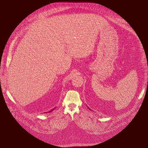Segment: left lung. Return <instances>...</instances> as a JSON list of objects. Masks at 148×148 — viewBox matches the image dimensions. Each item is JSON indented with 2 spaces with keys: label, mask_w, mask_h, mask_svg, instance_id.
I'll return each mask as SVG.
<instances>
[{
  "label": "left lung",
  "mask_w": 148,
  "mask_h": 148,
  "mask_svg": "<svg viewBox=\"0 0 148 148\" xmlns=\"http://www.w3.org/2000/svg\"><path fill=\"white\" fill-rule=\"evenodd\" d=\"M88 108H89V110H90V108H89V107H88Z\"/></svg>",
  "instance_id": "obj_1"
}]
</instances>
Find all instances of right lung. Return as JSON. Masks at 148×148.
<instances>
[{"label": "right lung", "mask_w": 148, "mask_h": 148, "mask_svg": "<svg viewBox=\"0 0 148 148\" xmlns=\"http://www.w3.org/2000/svg\"><path fill=\"white\" fill-rule=\"evenodd\" d=\"M54 109H55V108H53V109H51L50 111H49V112H47V113H50V112H51L53 110H54ZM45 113H47V112H45Z\"/></svg>", "instance_id": "right-lung-1"}]
</instances>
